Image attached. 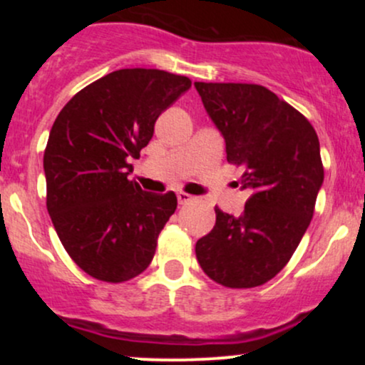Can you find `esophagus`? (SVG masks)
<instances>
[{
	"mask_svg": "<svg viewBox=\"0 0 365 365\" xmlns=\"http://www.w3.org/2000/svg\"><path fill=\"white\" fill-rule=\"evenodd\" d=\"M177 199H178V204H188V202H192V200H194V197H192L190 194H187V192H178L177 194Z\"/></svg>",
	"mask_w": 365,
	"mask_h": 365,
	"instance_id": "34e87169",
	"label": "esophagus"
}]
</instances>
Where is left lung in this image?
<instances>
[{"label": "left lung", "mask_w": 365, "mask_h": 365, "mask_svg": "<svg viewBox=\"0 0 365 365\" xmlns=\"http://www.w3.org/2000/svg\"><path fill=\"white\" fill-rule=\"evenodd\" d=\"M195 89L250 192L242 216L215 207L197 261L226 288L261 287L287 266L312 220L324 180L319 139L302 113L264 86L195 82Z\"/></svg>", "instance_id": "left-lung-1"}]
</instances>
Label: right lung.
I'll use <instances>...</instances> for the list:
<instances>
[{
  "mask_svg": "<svg viewBox=\"0 0 365 365\" xmlns=\"http://www.w3.org/2000/svg\"><path fill=\"white\" fill-rule=\"evenodd\" d=\"M192 81L156 68H123L89 83L63 106L44 149L46 206L63 247L92 278L123 283L153 261L177 195L149 194L130 159Z\"/></svg>",
  "mask_w": 365,
  "mask_h": 365,
  "instance_id": "1",
  "label": "right lung"
}]
</instances>
